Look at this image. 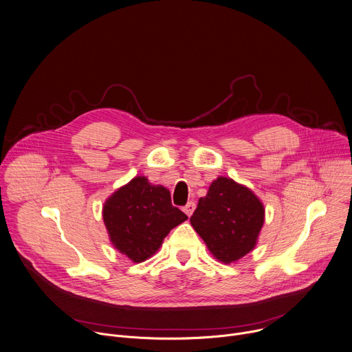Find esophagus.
I'll list each match as a JSON object with an SVG mask.
<instances>
[{"label": "esophagus", "instance_id": "34e87169", "mask_svg": "<svg viewBox=\"0 0 352 352\" xmlns=\"http://www.w3.org/2000/svg\"><path fill=\"white\" fill-rule=\"evenodd\" d=\"M194 210H196V203H194V201L187 203V204H186V207L183 208V211L186 212V215H187V217H191V214L194 212Z\"/></svg>", "mask_w": 352, "mask_h": 352}]
</instances>
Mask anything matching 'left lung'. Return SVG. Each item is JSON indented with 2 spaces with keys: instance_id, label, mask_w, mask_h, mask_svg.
I'll return each instance as SVG.
<instances>
[{
  "instance_id": "1",
  "label": "left lung",
  "mask_w": 352,
  "mask_h": 352,
  "mask_svg": "<svg viewBox=\"0 0 352 352\" xmlns=\"http://www.w3.org/2000/svg\"><path fill=\"white\" fill-rule=\"evenodd\" d=\"M264 217L263 203L249 187L219 176L199 200L190 222L211 254L229 264L256 248Z\"/></svg>"
}]
</instances>
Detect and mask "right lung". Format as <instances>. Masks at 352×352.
<instances>
[{"instance_id":"1","label":"right lung","mask_w":352,"mask_h":352,"mask_svg":"<svg viewBox=\"0 0 352 352\" xmlns=\"http://www.w3.org/2000/svg\"><path fill=\"white\" fill-rule=\"evenodd\" d=\"M102 215L111 245L133 263L155 254L168 233L187 219L172 206L170 191L145 176L117 188L104 201Z\"/></svg>"}]
</instances>
